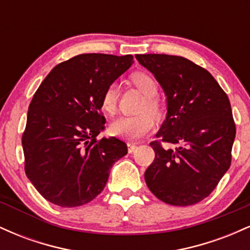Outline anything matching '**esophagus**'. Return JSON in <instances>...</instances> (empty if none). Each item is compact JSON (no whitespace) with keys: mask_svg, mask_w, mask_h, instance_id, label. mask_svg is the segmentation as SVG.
<instances>
[{"mask_svg":"<svg viewBox=\"0 0 250 250\" xmlns=\"http://www.w3.org/2000/svg\"><path fill=\"white\" fill-rule=\"evenodd\" d=\"M136 148H137V146L134 145V143H128V153L129 154L134 153L135 149H136Z\"/></svg>","mask_w":250,"mask_h":250,"instance_id":"obj_1","label":"esophagus"}]
</instances>
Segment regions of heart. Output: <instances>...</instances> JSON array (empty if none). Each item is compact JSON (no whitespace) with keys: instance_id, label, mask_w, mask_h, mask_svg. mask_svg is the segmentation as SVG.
<instances>
[{"instance_id":"heart-1","label":"heart","mask_w":250,"mask_h":250,"mask_svg":"<svg viewBox=\"0 0 250 250\" xmlns=\"http://www.w3.org/2000/svg\"><path fill=\"white\" fill-rule=\"evenodd\" d=\"M131 81L147 99L145 104L142 105L143 111H150V113L159 115L160 114V103L155 99L157 90V83L150 74L146 71H136L131 75ZM117 97H119V88L115 83H111L105 89L102 96V109L108 115H113L116 111ZM155 122L153 116L149 113H143L135 116H121L114 120L109 125V133L113 136L120 139L127 140V141H136L141 139L154 128Z\"/></svg>"}]
</instances>
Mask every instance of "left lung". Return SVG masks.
<instances>
[{
	"label": "left lung",
	"instance_id": "8db88e82",
	"mask_svg": "<svg viewBox=\"0 0 250 250\" xmlns=\"http://www.w3.org/2000/svg\"><path fill=\"white\" fill-rule=\"evenodd\" d=\"M167 97V116L150 143L145 180L159 200L191 206L209 196L230 167L236 128L228 96L205 68L181 56L135 55ZM160 142L174 148L163 147Z\"/></svg>",
	"mask_w": 250,
	"mask_h": 250
}]
</instances>
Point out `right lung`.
Listing matches in <instances>:
<instances>
[{
  "label": "right lung",
  "mask_w": 250,
  "mask_h": 250,
  "mask_svg": "<svg viewBox=\"0 0 250 250\" xmlns=\"http://www.w3.org/2000/svg\"><path fill=\"white\" fill-rule=\"evenodd\" d=\"M133 56L81 54L57 64L29 104L22 136L24 170L40 194L60 207L90 202L107 185L127 145L104 130L102 96Z\"/></svg>",
  "instance_id": "1"
}]
</instances>
